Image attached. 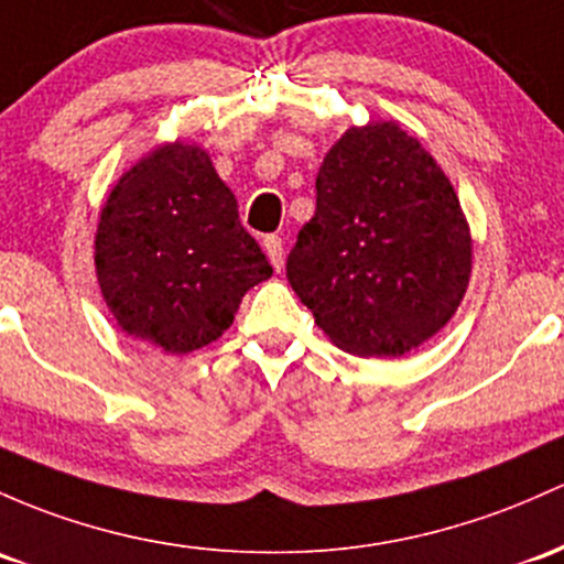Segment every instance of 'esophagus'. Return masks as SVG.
Listing matches in <instances>:
<instances>
[{
	"label": "esophagus",
	"mask_w": 564,
	"mask_h": 564,
	"mask_svg": "<svg viewBox=\"0 0 564 564\" xmlns=\"http://www.w3.org/2000/svg\"><path fill=\"white\" fill-rule=\"evenodd\" d=\"M263 250H265V256H269L271 265H274L276 271H282V265H284V247H282V236H276V234L265 236V239H263Z\"/></svg>",
	"instance_id": "34e87169"
}]
</instances>
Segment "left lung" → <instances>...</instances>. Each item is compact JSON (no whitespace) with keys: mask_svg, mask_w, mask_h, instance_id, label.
I'll list each match as a JSON object with an SVG mask.
<instances>
[{"mask_svg":"<svg viewBox=\"0 0 564 564\" xmlns=\"http://www.w3.org/2000/svg\"><path fill=\"white\" fill-rule=\"evenodd\" d=\"M468 280V223L433 155L395 123L349 129L288 256L314 323L349 355L401 357L449 323Z\"/></svg>","mask_w":564,"mask_h":564,"instance_id":"obj_1","label":"left lung"}]
</instances>
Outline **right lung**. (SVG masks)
Segmentation results:
<instances>
[{
    "label": "right lung",
    "instance_id": "add662e5",
    "mask_svg": "<svg viewBox=\"0 0 564 564\" xmlns=\"http://www.w3.org/2000/svg\"><path fill=\"white\" fill-rule=\"evenodd\" d=\"M271 274L202 148L174 142L153 150L120 177L101 209V295L129 336L172 355L223 336L247 290Z\"/></svg>",
    "mask_w": 564,
    "mask_h": 564
}]
</instances>
